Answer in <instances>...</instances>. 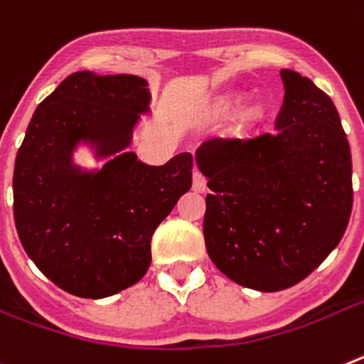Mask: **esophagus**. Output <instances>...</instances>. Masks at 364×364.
<instances>
[{"mask_svg":"<svg viewBox=\"0 0 364 364\" xmlns=\"http://www.w3.org/2000/svg\"><path fill=\"white\" fill-rule=\"evenodd\" d=\"M192 188L196 192H205L207 179L200 170H194V176H192Z\"/></svg>","mask_w":364,"mask_h":364,"instance_id":"1","label":"esophagus"}]
</instances>
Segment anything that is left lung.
<instances>
[{"label": "left lung", "mask_w": 364, "mask_h": 364, "mask_svg": "<svg viewBox=\"0 0 364 364\" xmlns=\"http://www.w3.org/2000/svg\"><path fill=\"white\" fill-rule=\"evenodd\" d=\"M276 127L252 139H210L196 163L209 179L203 237L235 283L276 292L309 276L352 215V154L331 97L281 70Z\"/></svg>", "instance_id": "left-lung-1"}]
</instances>
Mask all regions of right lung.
Wrapping results in <instances>:
<instances>
[{"label":"right lung","mask_w":364,"mask_h":364,"mask_svg":"<svg viewBox=\"0 0 364 364\" xmlns=\"http://www.w3.org/2000/svg\"><path fill=\"white\" fill-rule=\"evenodd\" d=\"M148 105L142 77L75 72L27 125L12 177L18 237L38 270L70 294L100 300L142 279L155 229L191 188L187 151L163 166L124 151ZM79 144L115 157L102 171H81L71 161Z\"/></svg>","instance_id":"1"}]
</instances>
